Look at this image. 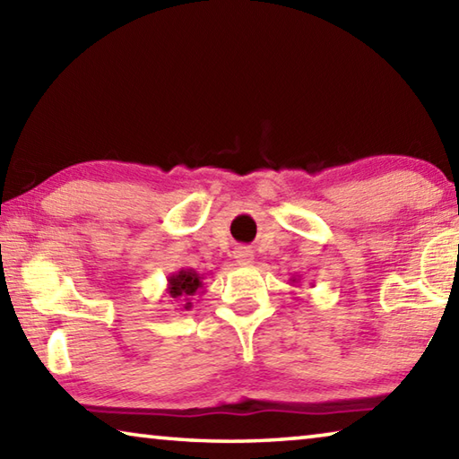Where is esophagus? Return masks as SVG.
<instances>
[{"mask_svg": "<svg viewBox=\"0 0 459 459\" xmlns=\"http://www.w3.org/2000/svg\"><path fill=\"white\" fill-rule=\"evenodd\" d=\"M253 259H255V255H253L251 248L238 247L235 251V261L238 263V265H251Z\"/></svg>", "mask_w": 459, "mask_h": 459, "instance_id": "34e87169", "label": "esophagus"}]
</instances>
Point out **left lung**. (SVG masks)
Listing matches in <instances>:
<instances>
[{
	"mask_svg": "<svg viewBox=\"0 0 459 459\" xmlns=\"http://www.w3.org/2000/svg\"><path fill=\"white\" fill-rule=\"evenodd\" d=\"M291 283H299V279H295V277H293V279H291ZM295 287H298V285H295Z\"/></svg>",
	"mask_w": 459,
	"mask_h": 459,
	"instance_id": "1",
	"label": "left lung"
}]
</instances>
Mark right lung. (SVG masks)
Instances as JSON below:
<instances>
[{"instance_id":"1","label":"right lung","mask_w":459,"mask_h":459,"mask_svg":"<svg viewBox=\"0 0 459 459\" xmlns=\"http://www.w3.org/2000/svg\"><path fill=\"white\" fill-rule=\"evenodd\" d=\"M202 290H204V275H200L194 269H180L168 277L166 293L184 309L192 307V298L204 293Z\"/></svg>"}]
</instances>
